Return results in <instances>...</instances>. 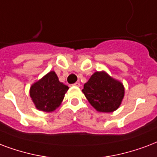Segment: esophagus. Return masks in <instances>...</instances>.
<instances>
[{
    "instance_id": "obj_1",
    "label": "esophagus",
    "mask_w": 157,
    "mask_h": 157,
    "mask_svg": "<svg viewBox=\"0 0 157 157\" xmlns=\"http://www.w3.org/2000/svg\"><path fill=\"white\" fill-rule=\"evenodd\" d=\"M74 86H76V87H80L81 86V84L79 83V82H76L75 84H73Z\"/></svg>"
}]
</instances>
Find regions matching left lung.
Segmentation results:
<instances>
[{
  "instance_id": "1",
  "label": "left lung",
  "mask_w": 157,
  "mask_h": 157,
  "mask_svg": "<svg viewBox=\"0 0 157 157\" xmlns=\"http://www.w3.org/2000/svg\"><path fill=\"white\" fill-rule=\"evenodd\" d=\"M82 92L98 112L112 113L121 105L125 89L121 81L101 71L90 76L84 85Z\"/></svg>"
}]
</instances>
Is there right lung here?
Instances as JSON below:
<instances>
[{"label": "right lung", "instance_id": "1", "mask_svg": "<svg viewBox=\"0 0 157 157\" xmlns=\"http://www.w3.org/2000/svg\"><path fill=\"white\" fill-rule=\"evenodd\" d=\"M68 89L51 71L31 86L29 95L37 109L50 113L61 105Z\"/></svg>", "mask_w": 157, "mask_h": 157}]
</instances>
